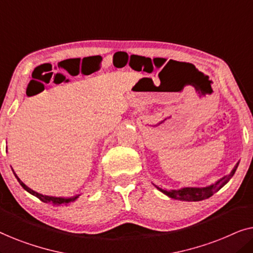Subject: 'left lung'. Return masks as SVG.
Here are the masks:
<instances>
[{
	"mask_svg": "<svg viewBox=\"0 0 253 253\" xmlns=\"http://www.w3.org/2000/svg\"><path fill=\"white\" fill-rule=\"evenodd\" d=\"M238 167V162L235 166L233 170L230 171L229 175L223 176L222 178L217 179L213 184L203 186V188H192V186H188V188H182L177 190H167V189H161L157 186L159 191L165 193L166 196H168L169 198L182 200V202H199V200H204L210 198L211 196H213L214 193L219 191V190L227 184L229 182V179L233 177L235 171Z\"/></svg>",
	"mask_w": 253,
	"mask_h": 253,
	"instance_id": "obj_1",
	"label": "left lung"
}]
</instances>
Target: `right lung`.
<instances>
[{"label":"right lung","mask_w":253,"mask_h":253,"mask_svg":"<svg viewBox=\"0 0 253 253\" xmlns=\"http://www.w3.org/2000/svg\"><path fill=\"white\" fill-rule=\"evenodd\" d=\"M12 171H13V170H12ZM13 175L16 176L17 181L19 182V184L22 185L23 188L25 189L27 192L31 193V195L36 196L37 198H39V199L41 200V202H43V203H47V204H53V205H56V206H60V205H68V204L75 203V202H76V199L79 198V196H81V195H76V196H72V197H53V196H44V195H41V193H39V192H36V191H34V190L30 189L29 186L24 184V183L19 179L18 176L16 175V172H15V171H13Z\"/></svg>","instance_id":"right-lung-1"}]
</instances>
